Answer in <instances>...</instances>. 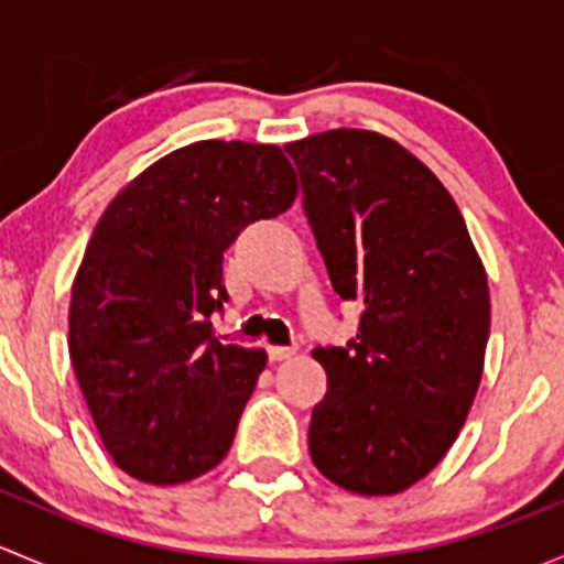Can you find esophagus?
Listing matches in <instances>:
<instances>
[{"mask_svg":"<svg viewBox=\"0 0 564 564\" xmlns=\"http://www.w3.org/2000/svg\"><path fill=\"white\" fill-rule=\"evenodd\" d=\"M297 351V346H267V355H270L272 362H281V360H289V357Z\"/></svg>","mask_w":564,"mask_h":564,"instance_id":"esophagus-1","label":"esophagus"}]
</instances>
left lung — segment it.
<instances>
[{
    "label": "left lung",
    "mask_w": 564,
    "mask_h": 564,
    "mask_svg": "<svg viewBox=\"0 0 564 564\" xmlns=\"http://www.w3.org/2000/svg\"><path fill=\"white\" fill-rule=\"evenodd\" d=\"M286 152L333 289L362 303L357 338L314 349L327 392L311 458L346 491H406L451 451L480 388L486 267L447 187L398 141L338 128Z\"/></svg>",
    "instance_id": "obj_1"
}]
</instances>
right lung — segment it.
<instances>
[{"label": "right lung", "mask_w": 564, "mask_h": 564, "mask_svg": "<svg viewBox=\"0 0 564 564\" xmlns=\"http://www.w3.org/2000/svg\"><path fill=\"white\" fill-rule=\"evenodd\" d=\"M294 198L281 147L209 139L152 163L100 215L67 346L108 456L135 480L176 486L229 453L267 351L215 338L224 250Z\"/></svg>", "instance_id": "right-lung-1"}]
</instances>
